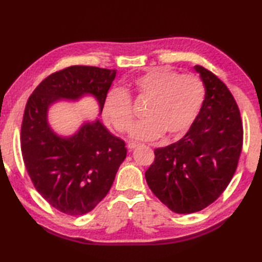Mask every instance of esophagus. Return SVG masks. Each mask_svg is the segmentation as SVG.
<instances>
[{
  "label": "esophagus",
  "mask_w": 262,
  "mask_h": 262,
  "mask_svg": "<svg viewBox=\"0 0 262 262\" xmlns=\"http://www.w3.org/2000/svg\"><path fill=\"white\" fill-rule=\"evenodd\" d=\"M137 146H138L137 143H129V144H128V148H129V149H134Z\"/></svg>",
  "instance_id": "obj_1"
}]
</instances>
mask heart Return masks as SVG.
I'll return each mask as SVG.
<instances>
[{
    "label": "heart",
    "mask_w": 262,
    "mask_h": 262,
    "mask_svg": "<svg viewBox=\"0 0 262 262\" xmlns=\"http://www.w3.org/2000/svg\"><path fill=\"white\" fill-rule=\"evenodd\" d=\"M130 91L149 100L145 117L130 132L134 140L153 141L163 136L180 137L190 129L205 100L203 81L193 74L153 69L137 76ZM104 120L117 132L126 133L134 121L132 99L121 89H111L102 104Z\"/></svg>",
    "instance_id": "heart-1"
}]
</instances>
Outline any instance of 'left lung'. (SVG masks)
<instances>
[{"label":"left lung","instance_id":"8db88e82","mask_svg":"<svg viewBox=\"0 0 262 262\" xmlns=\"http://www.w3.org/2000/svg\"><path fill=\"white\" fill-rule=\"evenodd\" d=\"M193 69L205 85L200 113L181 140L154 149L145 172L152 192L178 214L196 213L223 193L243 143L240 111L229 89L203 66Z\"/></svg>","mask_w":262,"mask_h":262}]
</instances>
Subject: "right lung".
<instances>
[{
  "label": "right lung",
  "instance_id": "obj_1",
  "mask_svg": "<svg viewBox=\"0 0 262 262\" xmlns=\"http://www.w3.org/2000/svg\"><path fill=\"white\" fill-rule=\"evenodd\" d=\"M116 73L70 66L47 76L28 99L21 126L26 169L42 198L68 215H84L107 196L127 149L99 119L84 121L71 136L58 135L49 125L48 110L59 100L92 96L100 115Z\"/></svg>",
  "mask_w": 262,
  "mask_h": 262
}]
</instances>
